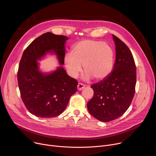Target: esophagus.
<instances>
[{"label": "esophagus", "mask_w": 156, "mask_h": 156, "mask_svg": "<svg viewBox=\"0 0 156 156\" xmlns=\"http://www.w3.org/2000/svg\"><path fill=\"white\" fill-rule=\"evenodd\" d=\"M84 87H85L84 85L82 83H78V85H77V89H78V90H79V91H81L82 90H83Z\"/></svg>", "instance_id": "34e87169"}]
</instances>
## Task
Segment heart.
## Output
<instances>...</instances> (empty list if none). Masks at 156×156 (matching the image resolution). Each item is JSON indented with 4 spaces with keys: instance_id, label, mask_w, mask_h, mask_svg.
<instances>
[{
    "instance_id": "b5f03b06",
    "label": "heart",
    "mask_w": 156,
    "mask_h": 156,
    "mask_svg": "<svg viewBox=\"0 0 156 156\" xmlns=\"http://www.w3.org/2000/svg\"><path fill=\"white\" fill-rule=\"evenodd\" d=\"M64 64L66 71L72 78L78 76L81 70L82 64L84 80L93 78L101 80L105 78L112 70L114 52L105 42L82 40L74 46L72 54L68 53L65 55Z\"/></svg>"
}]
</instances>
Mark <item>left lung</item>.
<instances>
[{
  "label": "left lung",
  "mask_w": 156,
  "mask_h": 156,
  "mask_svg": "<svg viewBox=\"0 0 156 156\" xmlns=\"http://www.w3.org/2000/svg\"><path fill=\"white\" fill-rule=\"evenodd\" d=\"M116 58L112 71L105 78L93 84L94 96L87 104L94 118L107 122L120 117L128 108L135 92L136 65L126 44L112 34Z\"/></svg>",
  "instance_id": "left-lung-1"
}]
</instances>
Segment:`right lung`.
<instances>
[{
    "instance_id": "right-lung-1",
    "label": "right lung",
    "mask_w": 156,
    "mask_h": 156,
    "mask_svg": "<svg viewBox=\"0 0 156 156\" xmlns=\"http://www.w3.org/2000/svg\"><path fill=\"white\" fill-rule=\"evenodd\" d=\"M68 39L65 36L48 32L34 39L23 52L17 75L18 87L26 107L36 117L59 115L77 91V81L61 66L64 64L65 44ZM48 53L55 55L61 66L54 71L43 73L38 61Z\"/></svg>"
}]
</instances>
